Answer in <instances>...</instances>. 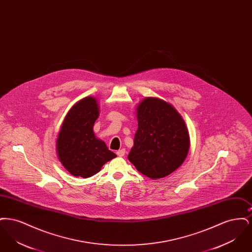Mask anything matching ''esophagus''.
I'll return each mask as SVG.
<instances>
[{
	"label": "esophagus",
	"instance_id": "1",
	"mask_svg": "<svg viewBox=\"0 0 252 252\" xmlns=\"http://www.w3.org/2000/svg\"><path fill=\"white\" fill-rule=\"evenodd\" d=\"M116 154H117V156L119 157H124L126 155V149L125 148H122L120 150H118L117 152H116Z\"/></svg>",
	"mask_w": 252,
	"mask_h": 252
}]
</instances>
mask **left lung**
Returning a JSON list of instances; mask_svg holds the SVG:
<instances>
[{"label": "left lung", "mask_w": 252, "mask_h": 252, "mask_svg": "<svg viewBox=\"0 0 252 252\" xmlns=\"http://www.w3.org/2000/svg\"><path fill=\"white\" fill-rule=\"evenodd\" d=\"M138 129L127 158L144 176L164 178L182 164L190 141L185 122L172 105L148 97L137 108Z\"/></svg>", "instance_id": "obj_1"}]
</instances>
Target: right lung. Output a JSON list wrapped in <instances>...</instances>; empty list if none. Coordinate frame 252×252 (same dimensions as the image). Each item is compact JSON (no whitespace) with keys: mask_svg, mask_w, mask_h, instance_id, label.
<instances>
[{"mask_svg":"<svg viewBox=\"0 0 252 252\" xmlns=\"http://www.w3.org/2000/svg\"><path fill=\"white\" fill-rule=\"evenodd\" d=\"M98 116L95 98L89 96L71 108L62 124L57 140L58 156L62 165L74 177L90 178L117 157L94 133Z\"/></svg>","mask_w":252,"mask_h":252,"instance_id":"right-lung-1","label":"right lung"}]
</instances>
